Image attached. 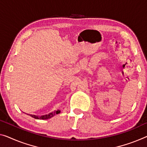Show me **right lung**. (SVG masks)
<instances>
[{
	"label": "right lung",
	"mask_w": 147,
	"mask_h": 147,
	"mask_svg": "<svg viewBox=\"0 0 147 147\" xmlns=\"http://www.w3.org/2000/svg\"><path fill=\"white\" fill-rule=\"evenodd\" d=\"M60 110H56V111L50 113L49 114H47V115H43V116H35V115H30L31 117H33V118H34L35 119H50L51 118H53V116H55L56 114H60Z\"/></svg>",
	"instance_id": "right-lung-1"
}]
</instances>
